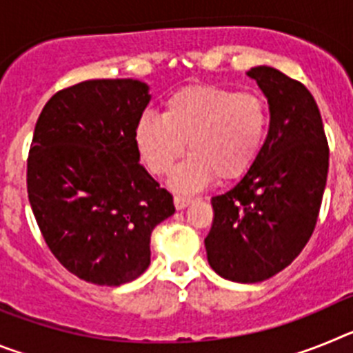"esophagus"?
Returning <instances> with one entry per match:
<instances>
[{
    "label": "esophagus",
    "instance_id": "obj_1",
    "mask_svg": "<svg viewBox=\"0 0 353 353\" xmlns=\"http://www.w3.org/2000/svg\"><path fill=\"white\" fill-rule=\"evenodd\" d=\"M192 201H194V199L189 198V196H180V194L174 196V207L179 208V210H182V208L189 207V205H191Z\"/></svg>",
    "mask_w": 353,
    "mask_h": 353
}]
</instances>
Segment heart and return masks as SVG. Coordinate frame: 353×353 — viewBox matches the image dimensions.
Here are the masks:
<instances>
[{
  "instance_id": "1",
  "label": "heart",
  "mask_w": 353,
  "mask_h": 353,
  "mask_svg": "<svg viewBox=\"0 0 353 353\" xmlns=\"http://www.w3.org/2000/svg\"><path fill=\"white\" fill-rule=\"evenodd\" d=\"M269 105L256 92L215 84H191L171 93L162 117L143 114L134 141L150 173L166 176L185 154L191 157L173 176L179 191H198L217 176L233 182L249 173L263 148Z\"/></svg>"
}]
</instances>
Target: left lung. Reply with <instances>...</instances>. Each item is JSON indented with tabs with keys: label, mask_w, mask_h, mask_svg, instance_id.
<instances>
[{
	"label": "left lung",
	"mask_w": 353,
	"mask_h": 353,
	"mask_svg": "<svg viewBox=\"0 0 353 353\" xmlns=\"http://www.w3.org/2000/svg\"><path fill=\"white\" fill-rule=\"evenodd\" d=\"M269 99L270 129L260 157L233 189L212 198L208 263L236 283L286 269L316 226L329 171L322 114L301 81L272 67L248 72Z\"/></svg>",
	"instance_id": "1"
}]
</instances>
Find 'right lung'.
<instances>
[{
  "mask_svg": "<svg viewBox=\"0 0 353 353\" xmlns=\"http://www.w3.org/2000/svg\"><path fill=\"white\" fill-rule=\"evenodd\" d=\"M150 101L136 79H92L43 105L28 155V198L56 260L86 283L120 286L150 265V235L173 196L139 164L134 130Z\"/></svg>",
  "mask_w": 353,
  "mask_h": 353,
  "instance_id": "obj_1",
  "label": "right lung"
}]
</instances>
